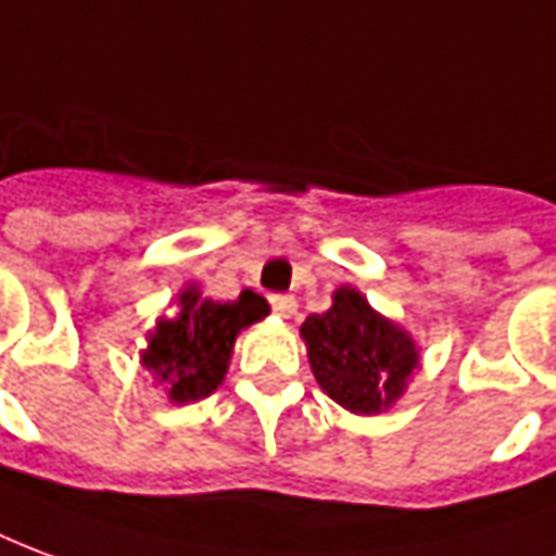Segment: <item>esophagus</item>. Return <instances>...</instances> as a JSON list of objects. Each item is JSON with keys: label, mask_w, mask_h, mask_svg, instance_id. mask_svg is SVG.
Returning <instances> with one entry per match:
<instances>
[{"label": "esophagus", "mask_w": 556, "mask_h": 556, "mask_svg": "<svg viewBox=\"0 0 556 556\" xmlns=\"http://www.w3.org/2000/svg\"><path fill=\"white\" fill-rule=\"evenodd\" d=\"M270 306L279 318H291L298 313V301L291 294H270Z\"/></svg>", "instance_id": "1"}]
</instances>
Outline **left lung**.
<instances>
[{
	"label": "left lung",
	"mask_w": 556,
	"mask_h": 556,
	"mask_svg": "<svg viewBox=\"0 0 556 556\" xmlns=\"http://www.w3.org/2000/svg\"><path fill=\"white\" fill-rule=\"evenodd\" d=\"M301 337L321 391L355 415L386 413L418 367L413 337L352 286L333 291L328 313L306 316Z\"/></svg>",
	"instance_id": "left-lung-1"
}]
</instances>
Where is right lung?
I'll use <instances>...</instances> for the list:
<instances>
[{
    "instance_id": "obj_1",
    "label": "right lung",
    "mask_w": 556,
    "mask_h": 556,
    "mask_svg": "<svg viewBox=\"0 0 556 556\" xmlns=\"http://www.w3.org/2000/svg\"><path fill=\"white\" fill-rule=\"evenodd\" d=\"M177 304L180 313L159 318L156 331H150L141 364L165 386L170 403H195L223 386L238 333L265 318L270 306L250 289L228 304L186 289Z\"/></svg>"
}]
</instances>
